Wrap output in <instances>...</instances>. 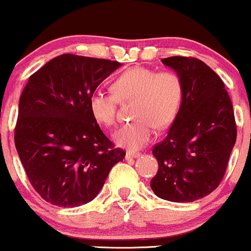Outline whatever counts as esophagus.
I'll return each instance as SVG.
<instances>
[{
	"label": "esophagus",
	"mask_w": 251,
	"mask_h": 251,
	"mask_svg": "<svg viewBox=\"0 0 251 251\" xmlns=\"http://www.w3.org/2000/svg\"><path fill=\"white\" fill-rule=\"evenodd\" d=\"M139 155H140L139 152L127 151V152H126V159H131V158H138Z\"/></svg>",
	"instance_id": "34e87169"
}]
</instances>
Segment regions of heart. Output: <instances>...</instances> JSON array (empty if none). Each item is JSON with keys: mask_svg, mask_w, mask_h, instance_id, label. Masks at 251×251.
Wrapping results in <instances>:
<instances>
[{"mask_svg": "<svg viewBox=\"0 0 251 251\" xmlns=\"http://www.w3.org/2000/svg\"><path fill=\"white\" fill-rule=\"evenodd\" d=\"M111 89L112 93L93 92L88 99L89 111L98 123L112 127L117 124L118 102L134 100L132 117L135 120L114 133L118 145L131 150L145 146L155 127L164 128L174 122L183 97V83L177 73L143 66L123 72Z\"/></svg>", "mask_w": 251, "mask_h": 251, "instance_id": "b5f03b06", "label": "heart"}]
</instances>
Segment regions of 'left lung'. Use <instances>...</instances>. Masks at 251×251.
<instances>
[{"mask_svg": "<svg viewBox=\"0 0 251 251\" xmlns=\"http://www.w3.org/2000/svg\"><path fill=\"white\" fill-rule=\"evenodd\" d=\"M162 62L179 75L183 97L168 137L154 145L151 189L162 200L189 203L211 194L223 179L236 129L232 102L221 77L196 57Z\"/></svg>", "mask_w": 251, "mask_h": 251, "instance_id": "obj_1", "label": "left lung"}]
</instances>
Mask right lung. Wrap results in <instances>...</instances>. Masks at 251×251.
I'll return each instance as SVG.
<instances>
[{
  "instance_id": "1",
  "label": "right lung",
  "mask_w": 251,
  "mask_h": 251,
  "mask_svg": "<svg viewBox=\"0 0 251 251\" xmlns=\"http://www.w3.org/2000/svg\"><path fill=\"white\" fill-rule=\"evenodd\" d=\"M122 63L62 54L30 75L19 101L15 146L25 175L48 203L74 208L96 198L125 151L89 111V96Z\"/></svg>"
}]
</instances>
